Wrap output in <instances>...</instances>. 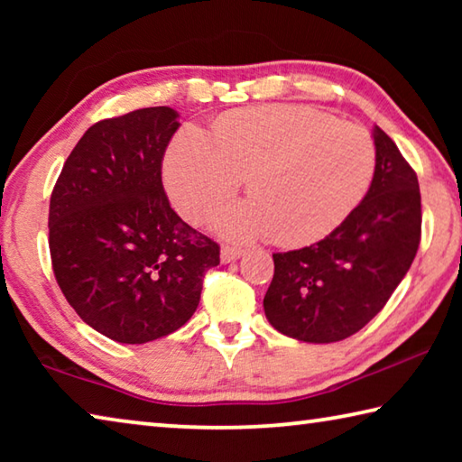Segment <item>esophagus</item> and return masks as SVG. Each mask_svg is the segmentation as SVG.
<instances>
[{
  "label": "esophagus",
  "mask_w": 462,
  "mask_h": 462,
  "mask_svg": "<svg viewBox=\"0 0 462 462\" xmlns=\"http://www.w3.org/2000/svg\"><path fill=\"white\" fill-rule=\"evenodd\" d=\"M242 253H245V250L238 248V246H222L220 259H222V263H234V261L240 259Z\"/></svg>",
  "instance_id": "esophagus-1"
}]
</instances>
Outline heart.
Masks as SVG:
<instances>
[{
	"mask_svg": "<svg viewBox=\"0 0 462 462\" xmlns=\"http://www.w3.org/2000/svg\"><path fill=\"white\" fill-rule=\"evenodd\" d=\"M374 173L363 126L303 106L242 109L217 120L214 144L187 128L165 154V185L179 214L201 222L248 177L253 199L216 220L230 240L297 246L324 238L361 203Z\"/></svg>",
	"mask_w": 462,
	"mask_h": 462,
	"instance_id": "heart-1",
	"label": "heart"
}]
</instances>
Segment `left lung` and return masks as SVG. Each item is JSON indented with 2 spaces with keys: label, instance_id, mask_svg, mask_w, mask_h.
Returning <instances> with one entry per match:
<instances>
[{
  "label": "left lung",
  "instance_id": "8db88e82",
  "mask_svg": "<svg viewBox=\"0 0 462 462\" xmlns=\"http://www.w3.org/2000/svg\"><path fill=\"white\" fill-rule=\"evenodd\" d=\"M373 143L371 187L346 220L324 240L273 254L275 275L263 308L289 338L328 344L356 334L383 310L418 253V177L379 126Z\"/></svg>",
  "mask_w": 462,
  "mask_h": 462
}]
</instances>
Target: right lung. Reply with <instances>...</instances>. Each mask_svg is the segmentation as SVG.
I'll list each match as a JSON object with an SVG mask.
<instances>
[{"label":"right lung","instance_id":"add662e5","mask_svg":"<svg viewBox=\"0 0 462 462\" xmlns=\"http://www.w3.org/2000/svg\"><path fill=\"white\" fill-rule=\"evenodd\" d=\"M179 126L167 106L93 124L52 189L49 246L60 291L85 324L122 344L181 328L206 271L220 264V246L185 224L162 189V156Z\"/></svg>","mask_w":462,"mask_h":462}]
</instances>
